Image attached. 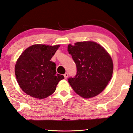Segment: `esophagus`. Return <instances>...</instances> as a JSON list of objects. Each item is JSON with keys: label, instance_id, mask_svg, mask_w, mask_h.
<instances>
[{"label": "esophagus", "instance_id": "1", "mask_svg": "<svg viewBox=\"0 0 133 133\" xmlns=\"http://www.w3.org/2000/svg\"><path fill=\"white\" fill-rule=\"evenodd\" d=\"M64 76L65 79H66V78L68 77V73H65L64 75Z\"/></svg>", "mask_w": 133, "mask_h": 133}]
</instances>
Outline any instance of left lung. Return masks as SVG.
<instances>
[{
  "instance_id": "8db88e82",
  "label": "left lung",
  "mask_w": 133,
  "mask_h": 133,
  "mask_svg": "<svg viewBox=\"0 0 133 133\" xmlns=\"http://www.w3.org/2000/svg\"><path fill=\"white\" fill-rule=\"evenodd\" d=\"M77 67L75 77L68 82L76 93L83 98L93 97L100 94L111 80L113 63L107 51L96 42L76 43L67 48Z\"/></svg>"
}]
</instances>
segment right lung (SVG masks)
Wrapping results in <instances>:
<instances>
[{
  "mask_svg": "<svg viewBox=\"0 0 133 133\" xmlns=\"http://www.w3.org/2000/svg\"><path fill=\"white\" fill-rule=\"evenodd\" d=\"M60 45L34 44L27 48L17 60L15 75L24 93L43 99L55 91L64 76L57 74L55 63L50 61Z\"/></svg>",
  "mask_w": 133,
  "mask_h": 133,
  "instance_id": "right-lung-1",
  "label": "right lung"
}]
</instances>
